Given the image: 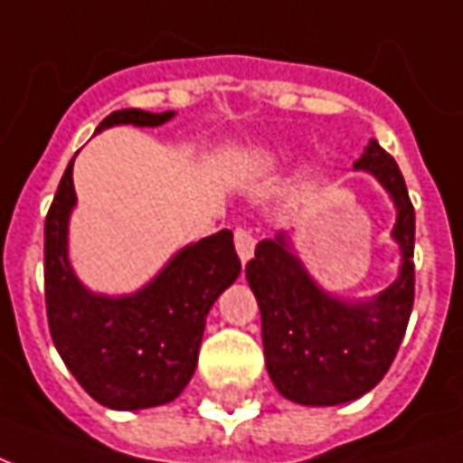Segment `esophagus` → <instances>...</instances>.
<instances>
[{"label":"esophagus","instance_id":"obj_1","mask_svg":"<svg viewBox=\"0 0 463 463\" xmlns=\"http://www.w3.org/2000/svg\"><path fill=\"white\" fill-rule=\"evenodd\" d=\"M255 235L248 228H235V250L241 255L242 262H248L255 252Z\"/></svg>","mask_w":463,"mask_h":463}]
</instances>
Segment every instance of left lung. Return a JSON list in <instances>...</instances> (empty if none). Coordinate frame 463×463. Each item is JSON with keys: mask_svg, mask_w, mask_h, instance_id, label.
I'll return each mask as SVG.
<instances>
[{"mask_svg": "<svg viewBox=\"0 0 463 463\" xmlns=\"http://www.w3.org/2000/svg\"><path fill=\"white\" fill-rule=\"evenodd\" d=\"M354 171L372 173L392 195L402 250L399 278L372 300L332 298L292 252L288 232L258 242L245 265L260 305L262 347L272 384L307 407H335L367 394L387 374L404 340L414 305V205L397 161L369 141Z\"/></svg>", "mask_w": 463, "mask_h": 463, "instance_id": "obj_1", "label": "left lung"}]
</instances>
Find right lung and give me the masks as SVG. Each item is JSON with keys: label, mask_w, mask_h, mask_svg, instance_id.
<instances>
[{"label": "right lung", "mask_w": 463, "mask_h": 463, "mask_svg": "<svg viewBox=\"0 0 463 463\" xmlns=\"http://www.w3.org/2000/svg\"><path fill=\"white\" fill-rule=\"evenodd\" d=\"M173 111L123 109L99 123L161 126ZM74 161L66 165L44 222V295L54 347L69 372L109 409L168 404L191 382L205 317L241 275L232 232L185 245L146 288L123 298L89 292L69 265V215L76 205Z\"/></svg>", "instance_id": "right-lung-1"}]
</instances>
